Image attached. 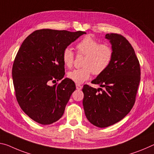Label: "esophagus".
<instances>
[{
    "instance_id": "1",
    "label": "esophagus",
    "mask_w": 154,
    "mask_h": 154,
    "mask_svg": "<svg viewBox=\"0 0 154 154\" xmlns=\"http://www.w3.org/2000/svg\"><path fill=\"white\" fill-rule=\"evenodd\" d=\"M76 88H77V90H82V86H81V85H79V84H76Z\"/></svg>"
}]
</instances>
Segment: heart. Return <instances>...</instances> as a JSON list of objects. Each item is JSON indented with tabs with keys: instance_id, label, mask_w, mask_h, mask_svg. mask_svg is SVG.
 Wrapping results in <instances>:
<instances>
[{
	"instance_id": "heart-1",
	"label": "heart",
	"mask_w": 154,
	"mask_h": 154,
	"mask_svg": "<svg viewBox=\"0 0 154 154\" xmlns=\"http://www.w3.org/2000/svg\"><path fill=\"white\" fill-rule=\"evenodd\" d=\"M76 48L79 54L84 55L82 68L75 69L68 72V77L76 84H82L91 76L92 73L99 75L103 73L109 65L113 58V51L107 45H101L96 39L86 36L77 44ZM64 64L71 67L74 61V53L70 48H66L62 53Z\"/></svg>"
}]
</instances>
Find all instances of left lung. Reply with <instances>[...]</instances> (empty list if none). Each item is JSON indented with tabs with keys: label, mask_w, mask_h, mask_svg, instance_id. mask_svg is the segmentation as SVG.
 I'll list each match as a JSON object with an SVG mask.
<instances>
[{
	"label": "left lung",
	"mask_w": 154,
	"mask_h": 154,
	"mask_svg": "<svg viewBox=\"0 0 154 154\" xmlns=\"http://www.w3.org/2000/svg\"><path fill=\"white\" fill-rule=\"evenodd\" d=\"M113 51L109 66L92 80L98 89L84 85L82 91L88 120L98 128H107L122 120L132 108L140 80V64L135 51L123 35H106ZM100 89L101 92L98 93Z\"/></svg>",
	"instance_id": "obj_1"
}]
</instances>
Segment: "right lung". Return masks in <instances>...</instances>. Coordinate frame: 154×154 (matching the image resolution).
<instances>
[{
    "label": "right lung",
    "mask_w": 154,
    "mask_h": 154,
    "mask_svg": "<svg viewBox=\"0 0 154 154\" xmlns=\"http://www.w3.org/2000/svg\"><path fill=\"white\" fill-rule=\"evenodd\" d=\"M84 31L70 32L45 29L35 31L22 44L12 68V79L19 106L26 115L42 125L62 116L76 89L65 75L63 51ZM62 80L59 85L51 81Z\"/></svg>",
    "instance_id": "obj_1"
}]
</instances>
